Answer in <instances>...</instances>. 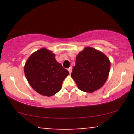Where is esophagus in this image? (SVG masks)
Instances as JSON below:
<instances>
[{
  "mask_svg": "<svg viewBox=\"0 0 134 134\" xmlns=\"http://www.w3.org/2000/svg\"><path fill=\"white\" fill-rule=\"evenodd\" d=\"M72 70V67H69V68L68 69V71L69 72V73L71 74Z\"/></svg>",
  "mask_w": 134,
  "mask_h": 134,
  "instance_id": "obj_1",
  "label": "esophagus"
}]
</instances>
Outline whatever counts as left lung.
<instances>
[{
	"instance_id": "8db88e82",
	"label": "left lung",
	"mask_w": 134,
	"mask_h": 134,
	"mask_svg": "<svg viewBox=\"0 0 134 134\" xmlns=\"http://www.w3.org/2000/svg\"><path fill=\"white\" fill-rule=\"evenodd\" d=\"M110 69L108 58L99 50L87 47L77 55L71 77L80 90L92 93L104 85Z\"/></svg>"
}]
</instances>
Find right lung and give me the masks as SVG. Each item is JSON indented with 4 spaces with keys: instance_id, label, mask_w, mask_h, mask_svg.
Segmentation results:
<instances>
[{
    "instance_id": "right-lung-1",
    "label": "right lung",
    "mask_w": 134,
    "mask_h": 134,
    "mask_svg": "<svg viewBox=\"0 0 134 134\" xmlns=\"http://www.w3.org/2000/svg\"><path fill=\"white\" fill-rule=\"evenodd\" d=\"M24 74L34 90L43 96H52L61 90L69 72L55 60L54 53L43 48L27 60Z\"/></svg>"
}]
</instances>
